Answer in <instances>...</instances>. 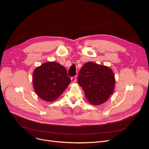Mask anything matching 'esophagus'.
<instances>
[{
	"label": "esophagus",
	"mask_w": 149,
	"mask_h": 149,
	"mask_svg": "<svg viewBox=\"0 0 149 149\" xmlns=\"http://www.w3.org/2000/svg\"><path fill=\"white\" fill-rule=\"evenodd\" d=\"M71 81L72 83H74L76 81V77L75 76L71 77Z\"/></svg>",
	"instance_id": "34e87169"
}]
</instances>
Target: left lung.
I'll list each match as a JSON object with an SVG mask.
<instances>
[{
  "label": "left lung",
  "instance_id": "obj_1",
  "mask_svg": "<svg viewBox=\"0 0 149 149\" xmlns=\"http://www.w3.org/2000/svg\"><path fill=\"white\" fill-rule=\"evenodd\" d=\"M78 83L89 103L99 105L112 94L115 80L113 72L109 67L88 62L80 70Z\"/></svg>",
  "mask_w": 149,
  "mask_h": 149
}]
</instances>
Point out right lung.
<instances>
[{"label":"right lung","instance_id":"obj_1","mask_svg":"<svg viewBox=\"0 0 149 149\" xmlns=\"http://www.w3.org/2000/svg\"><path fill=\"white\" fill-rule=\"evenodd\" d=\"M70 81L66 68L56 62L45 63L33 72L35 92L40 98L49 102L57 99Z\"/></svg>","mask_w":149,"mask_h":149}]
</instances>
